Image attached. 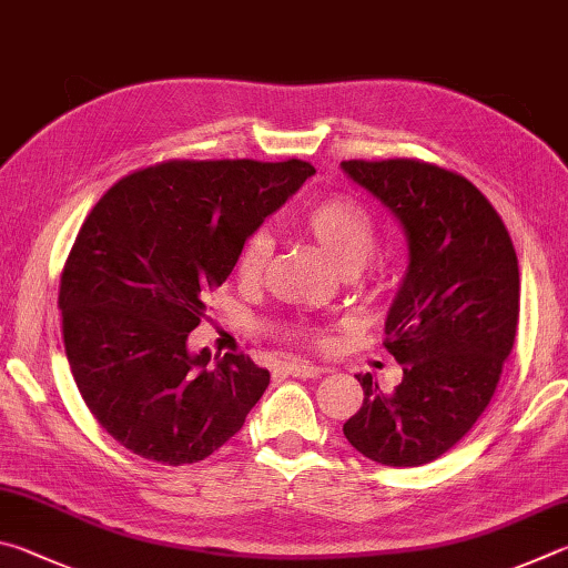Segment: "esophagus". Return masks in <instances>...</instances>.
<instances>
[{"label": "esophagus", "mask_w": 568, "mask_h": 568, "mask_svg": "<svg viewBox=\"0 0 568 568\" xmlns=\"http://www.w3.org/2000/svg\"><path fill=\"white\" fill-rule=\"evenodd\" d=\"M284 372L292 374V376H300V379H314V376L322 374L320 366L306 364V362H286Z\"/></svg>", "instance_id": "34e87169"}]
</instances>
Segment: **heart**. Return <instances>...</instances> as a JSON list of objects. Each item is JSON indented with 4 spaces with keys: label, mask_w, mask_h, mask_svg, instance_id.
<instances>
[{
    "label": "heart",
    "mask_w": 568,
    "mask_h": 568,
    "mask_svg": "<svg viewBox=\"0 0 568 568\" xmlns=\"http://www.w3.org/2000/svg\"><path fill=\"white\" fill-rule=\"evenodd\" d=\"M300 226L346 274L359 272L379 242V226H376L372 209L349 194H329L314 202L300 216ZM268 258H272L268 236L264 232L248 234L236 254L234 272L239 282L244 286H256L266 274ZM296 339L320 344L322 336L304 329L296 334Z\"/></svg>",
    "instance_id": "1"
}]
</instances>
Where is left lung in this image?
Returning <instances> with one entry per match:
<instances>
[{"label":"left lung","instance_id":"1","mask_svg":"<svg viewBox=\"0 0 568 568\" xmlns=\"http://www.w3.org/2000/svg\"><path fill=\"white\" fill-rule=\"evenodd\" d=\"M342 166L409 236V268L384 326L402 384L382 392L372 374H356L364 404L344 436L376 464L422 466L464 439L491 402L519 322V262L499 212L452 169L422 159Z\"/></svg>","mask_w":568,"mask_h":568}]
</instances>
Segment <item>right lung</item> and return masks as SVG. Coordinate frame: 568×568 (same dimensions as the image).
I'll return each instance as SVG.
<instances>
[{"mask_svg": "<svg viewBox=\"0 0 568 568\" xmlns=\"http://www.w3.org/2000/svg\"><path fill=\"white\" fill-rule=\"evenodd\" d=\"M312 174L302 159H169L89 212L59 282L62 336L79 394L124 449L182 466L242 429L268 372L246 354L206 366L186 336L244 239Z\"/></svg>", "mask_w": 568, "mask_h": 568, "instance_id": "add662e5", "label": "right lung"}]
</instances>
